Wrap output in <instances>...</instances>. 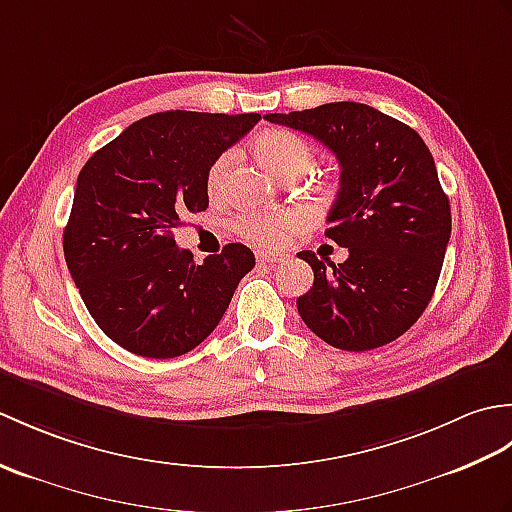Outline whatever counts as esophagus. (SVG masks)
Returning a JSON list of instances; mask_svg holds the SVG:
<instances>
[{
	"instance_id": "1",
	"label": "esophagus",
	"mask_w": 512,
	"mask_h": 512,
	"mask_svg": "<svg viewBox=\"0 0 512 512\" xmlns=\"http://www.w3.org/2000/svg\"><path fill=\"white\" fill-rule=\"evenodd\" d=\"M284 259H288V257L286 255H279V253H270V250H257V262L259 264L275 266V264L284 262Z\"/></svg>"
}]
</instances>
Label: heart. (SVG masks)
<instances>
[{"mask_svg": "<svg viewBox=\"0 0 512 512\" xmlns=\"http://www.w3.org/2000/svg\"><path fill=\"white\" fill-rule=\"evenodd\" d=\"M255 156L259 162L275 173L281 180H295L303 173L310 171L314 165V147L288 129H268L255 140ZM233 162L231 151L217 156L209 171H206V191L211 198H217L224 191L226 173ZM308 224V217L303 211L290 209V211H277V213H264V215H242L235 220V231L268 248H277L286 244L290 235L303 231Z\"/></svg>", "mask_w": 512, "mask_h": 512, "instance_id": "1", "label": "heart"}]
</instances>
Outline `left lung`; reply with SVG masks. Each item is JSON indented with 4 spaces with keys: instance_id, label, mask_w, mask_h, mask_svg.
Masks as SVG:
<instances>
[{
    "instance_id": "1",
    "label": "left lung",
    "mask_w": 512,
    "mask_h": 512,
    "mask_svg": "<svg viewBox=\"0 0 512 512\" xmlns=\"http://www.w3.org/2000/svg\"><path fill=\"white\" fill-rule=\"evenodd\" d=\"M264 118L314 136L341 167L325 235L350 255L336 266L312 250L297 253L314 270L312 288L297 299L303 323L347 352L396 341L429 306L451 237V206L429 147L363 103Z\"/></svg>"
}]
</instances>
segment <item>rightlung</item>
<instances>
[{
  "label": "right lung",
  "instance_id": "obj_1",
  "mask_svg": "<svg viewBox=\"0 0 512 512\" xmlns=\"http://www.w3.org/2000/svg\"><path fill=\"white\" fill-rule=\"evenodd\" d=\"M259 114L158 112L129 125L85 162L63 255L96 325L127 352L173 358L220 323L255 266L253 250L226 244L198 266L173 231L209 206L211 162L259 123Z\"/></svg>",
  "mask_w": 512,
  "mask_h": 512
}]
</instances>
